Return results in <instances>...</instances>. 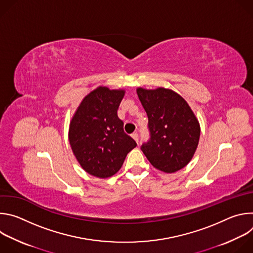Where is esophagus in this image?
<instances>
[{
    "label": "esophagus",
    "mask_w": 253,
    "mask_h": 253,
    "mask_svg": "<svg viewBox=\"0 0 253 253\" xmlns=\"http://www.w3.org/2000/svg\"><path fill=\"white\" fill-rule=\"evenodd\" d=\"M131 136H132V138H133V139L137 142V144H138V143H139V135H138V133L135 132V133H133Z\"/></svg>",
    "instance_id": "esophagus-1"
}]
</instances>
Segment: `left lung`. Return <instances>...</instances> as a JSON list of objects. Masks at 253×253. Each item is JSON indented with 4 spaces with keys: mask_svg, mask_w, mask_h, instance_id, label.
Wrapping results in <instances>:
<instances>
[{
    "mask_svg": "<svg viewBox=\"0 0 253 253\" xmlns=\"http://www.w3.org/2000/svg\"><path fill=\"white\" fill-rule=\"evenodd\" d=\"M148 116L150 139L141 150L158 170L173 173L192 159L200 137L199 122L188 103L176 92L157 88L137 89Z\"/></svg>",
    "mask_w": 253,
    "mask_h": 253,
    "instance_id": "obj_1",
    "label": "left lung"
}]
</instances>
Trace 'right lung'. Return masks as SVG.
Segmentation results:
<instances>
[{
    "mask_svg": "<svg viewBox=\"0 0 253 253\" xmlns=\"http://www.w3.org/2000/svg\"><path fill=\"white\" fill-rule=\"evenodd\" d=\"M125 90L98 87L81 102L70 122L69 141L76 159L89 174L107 178L122 167L137 146L123 130L117 110Z\"/></svg>",
    "mask_w": 253,
    "mask_h": 253,
    "instance_id": "1",
    "label": "right lung"
}]
</instances>
